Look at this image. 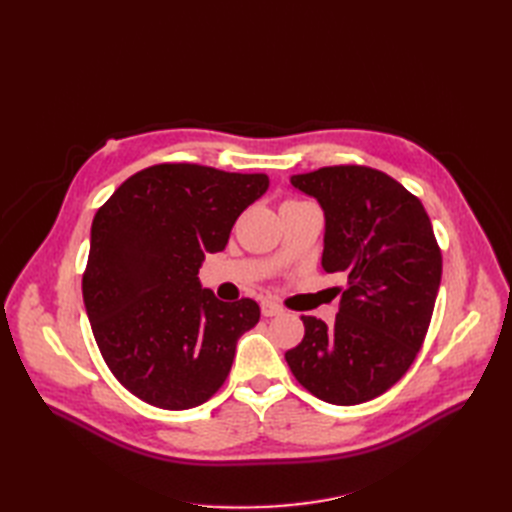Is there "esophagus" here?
Listing matches in <instances>:
<instances>
[{"instance_id":"obj_1","label":"esophagus","mask_w":512,"mask_h":512,"mask_svg":"<svg viewBox=\"0 0 512 512\" xmlns=\"http://www.w3.org/2000/svg\"><path fill=\"white\" fill-rule=\"evenodd\" d=\"M260 312H262V316H265V318H271V316L284 314V309H282L280 305H277V303H273V301H262Z\"/></svg>"}]
</instances>
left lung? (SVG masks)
<instances>
[{"mask_svg":"<svg viewBox=\"0 0 512 512\" xmlns=\"http://www.w3.org/2000/svg\"><path fill=\"white\" fill-rule=\"evenodd\" d=\"M290 183L324 211L322 269L348 282L333 327L301 316L305 335L286 363L327 404H363L389 391L421 350L442 252L421 200L382 170L324 166Z\"/></svg>","mask_w":512,"mask_h":512,"instance_id":"left-lung-1","label":"left lung"}]
</instances>
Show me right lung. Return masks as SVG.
I'll return each instance as SVG.
<instances>
[{"mask_svg":"<svg viewBox=\"0 0 512 512\" xmlns=\"http://www.w3.org/2000/svg\"><path fill=\"white\" fill-rule=\"evenodd\" d=\"M267 188L265 173L156 164L98 209L83 301L102 359L138 399L188 410L224 384L260 307L220 301L200 288L198 269L205 254L224 250L239 215Z\"/></svg>","mask_w":512,"mask_h":512,"instance_id":"obj_1","label":"right lung"}]
</instances>
